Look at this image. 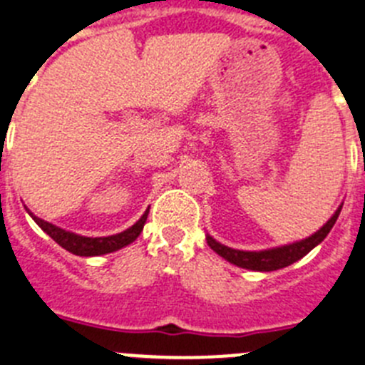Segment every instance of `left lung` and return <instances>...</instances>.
Returning a JSON list of instances; mask_svg holds the SVG:
<instances>
[{
  "label": "left lung",
  "mask_w": 365,
  "mask_h": 365,
  "mask_svg": "<svg viewBox=\"0 0 365 365\" xmlns=\"http://www.w3.org/2000/svg\"><path fill=\"white\" fill-rule=\"evenodd\" d=\"M341 206L334 212V215L325 222L320 230L312 234L307 240L298 241V243L285 245V247L278 248H269V250H259V252H245V250H235V248H228L225 245L217 243L214 237H206L208 241V247L214 250L215 254H219L221 257H225L227 261L234 263V265L241 267V269L248 270H259V272H270V270H278L283 267L292 265L294 261L302 259L303 256H307L316 245H320L322 241L327 237V234L331 232V228L334 227L338 215H340Z\"/></svg>",
  "instance_id": "left-lung-1"
}]
</instances>
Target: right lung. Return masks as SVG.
Masks as SVG:
<instances>
[{
	"label": "right lung",
	"mask_w": 365,
	"mask_h": 365,
	"mask_svg": "<svg viewBox=\"0 0 365 365\" xmlns=\"http://www.w3.org/2000/svg\"><path fill=\"white\" fill-rule=\"evenodd\" d=\"M148 212L150 210L144 212L143 217L138 219L131 228L120 232V234L108 235V237H86V235L73 234V232L62 230V228L54 227L51 222L36 217V215L31 214V212H29V214H31V217L36 221V225L45 232V234H49L60 247L69 250L74 256H102V254L115 252L118 248L133 243L138 235H140V232H143L144 222H146L148 219Z\"/></svg>",
	"instance_id": "add662e5"
}]
</instances>
